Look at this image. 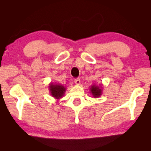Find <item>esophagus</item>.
<instances>
[{
	"mask_svg": "<svg viewBox=\"0 0 151 151\" xmlns=\"http://www.w3.org/2000/svg\"><path fill=\"white\" fill-rule=\"evenodd\" d=\"M75 83L76 85H80L81 84V79L79 78H76L75 79Z\"/></svg>",
	"mask_w": 151,
	"mask_h": 151,
	"instance_id": "obj_1",
	"label": "esophagus"
}]
</instances>
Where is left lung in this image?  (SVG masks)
<instances>
[{
    "label": "left lung",
    "mask_w": 151,
    "mask_h": 151,
    "mask_svg": "<svg viewBox=\"0 0 151 151\" xmlns=\"http://www.w3.org/2000/svg\"><path fill=\"white\" fill-rule=\"evenodd\" d=\"M91 93L93 94V95L94 97L99 96L100 95H101V93H102V91L101 89H100V88H99V86H97L95 85H93L91 86Z\"/></svg>",
    "instance_id": "8db88e82"
}]
</instances>
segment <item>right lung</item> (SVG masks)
Wrapping results in <instances>:
<instances>
[{"label":"right lung","instance_id":"right-lung-1","mask_svg":"<svg viewBox=\"0 0 151 151\" xmlns=\"http://www.w3.org/2000/svg\"><path fill=\"white\" fill-rule=\"evenodd\" d=\"M66 88L65 86L61 85H53L51 84L50 85V93L53 97H55L56 99H60L65 94Z\"/></svg>","mask_w":151,"mask_h":151}]
</instances>
